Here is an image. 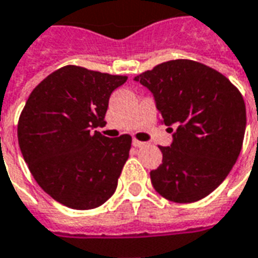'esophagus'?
<instances>
[{"instance_id":"1","label":"esophagus","mask_w":258,"mask_h":258,"mask_svg":"<svg viewBox=\"0 0 258 258\" xmlns=\"http://www.w3.org/2000/svg\"><path fill=\"white\" fill-rule=\"evenodd\" d=\"M133 145H134L135 148H141V147H144V145H145V142L138 141V140H134V141H133Z\"/></svg>"}]
</instances>
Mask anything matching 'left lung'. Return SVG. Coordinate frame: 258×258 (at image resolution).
<instances>
[{"label": "left lung", "instance_id": "obj_1", "mask_svg": "<svg viewBox=\"0 0 258 258\" xmlns=\"http://www.w3.org/2000/svg\"><path fill=\"white\" fill-rule=\"evenodd\" d=\"M152 93L172 144L151 172L156 191L173 203L207 197L226 179L239 158L246 106L230 81L191 60L162 62L134 78ZM175 125V130L171 127Z\"/></svg>", "mask_w": 258, "mask_h": 258}]
</instances>
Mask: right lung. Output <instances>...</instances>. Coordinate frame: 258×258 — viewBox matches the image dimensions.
Listing matches in <instances>:
<instances>
[{"label":"right lung","mask_w":258,"mask_h":258,"mask_svg":"<svg viewBox=\"0 0 258 258\" xmlns=\"http://www.w3.org/2000/svg\"><path fill=\"white\" fill-rule=\"evenodd\" d=\"M127 77L67 66L30 93L18 123L29 170L48 196L73 210H92L114 194L131 137L107 138L109 99Z\"/></svg>","instance_id":"right-lung-1"}]
</instances>
